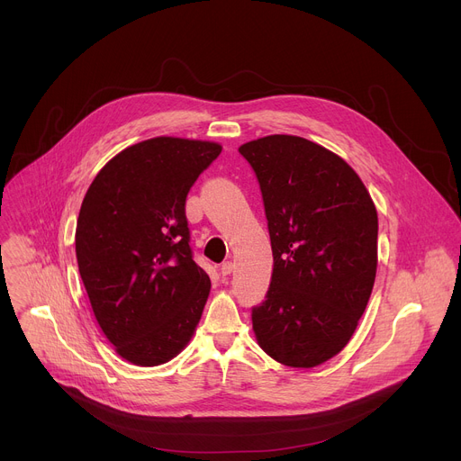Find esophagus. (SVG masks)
<instances>
[{"label":"esophagus","instance_id":"34e87169","mask_svg":"<svg viewBox=\"0 0 461 461\" xmlns=\"http://www.w3.org/2000/svg\"><path fill=\"white\" fill-rule=\"evenodd\" d=\"M233 272V262L231 260H224L222 265H221V274L226 277V276H230Z\"/></svg>","mask_w":461,"mask_h":461}]
</instances>
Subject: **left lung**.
Here are the masks:
<instances>
[{
  "label": "left lung",
  "instance_id": "left-lung-1",
  "mask_svg": "<svg viewBox=\"0 0 461 461\" xmlns=\"http://www.w3.org/2000/svg\"><path fill=\"white\" fill-rule=\"evenodd\" d=\"M260 185L274 253L267 299L251 308L258 347L312 368L356 332L377 268V212L357 173L301 137L239 148Z\"/></svg>",
  "mask_w": 461,
  "mask_h": 461
}]
</instances>
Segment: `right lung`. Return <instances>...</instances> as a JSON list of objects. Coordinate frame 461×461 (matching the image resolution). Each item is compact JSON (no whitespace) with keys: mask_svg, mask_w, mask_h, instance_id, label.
<instances>
[{"mask_svg":"<svg viewBox=\"0 0 461 461\" xmlns=\"http://www.w3.org/2000/svg\"><path fill=\"white\" fill-rule=\"evenodd\" d=\"M221 151L215 142L149 139L111 158L86 193L78 270L102 332L129 363H167L201 321L212 283L193 260L185 196Z\"/></svg>","mask_w":461,"mask_h":461,"instance_id":"1","label":"right lung"}]
</instances>
